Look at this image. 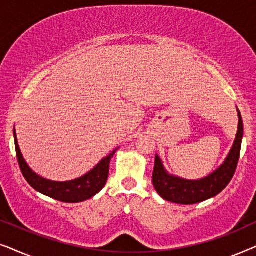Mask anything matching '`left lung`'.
Returning <instances> with one entry per match:
<instances>
[{"mask_svg":"<svg viewBox=\"0 0 256 256\" xmlns=\"http://www.w3.org/2000/svg\"><path fill=\"white\" fill-rule=\"evenodd\" d=\"M238 116H239V126H238V132L232 149L225 162L208 177L197 180H188L172 176L166 172L162 160L156 155L152 184L157 194L168 202L182 205L197 204L219 194L233 178L239 162L241 142L244 136L242 118L239 110H238Z\"/></svg>","mask_w":256,"mask_h":256,"instance_id":"left-lung-1","label":"left lung"}]
</instances>
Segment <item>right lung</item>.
Here are the masks:
<instances>
[{"label": "right lung", "instance_id": "obj_1", "mask_svg": "<svg viewBox=\"0 0 256 256\" xmlns=\"http://www.w3.org/2000/svg\"><path fill=\"white\" fill-rule=\"evenodd\" d=\"M14 138H15L17 160H18L20 171L28 183L36 191L62 202H84L86 199L92 198L98 192L102 190L107 182L108 174H110V160L116 152V149L113 150L110 155L104 157L96 166H94L90 172L84 174L82 177L70 182H54L38 176L30 169L20 150L15 130H14Z\"/></svg>", "mask_w": 256, "mask_h": 256}]
</instances>
